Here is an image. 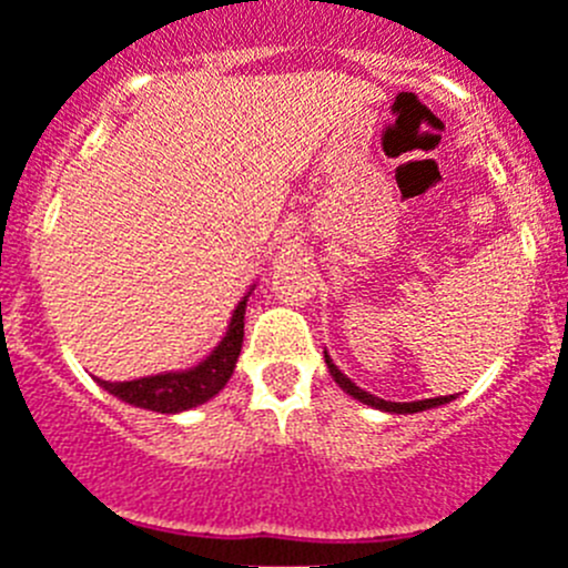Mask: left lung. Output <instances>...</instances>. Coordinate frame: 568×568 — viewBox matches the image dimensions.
Here are the masks:
<instances>
[{
  "label": "left lung",
  "mask_w": 568,
  "mask_h": 568,
  "mask_svg": "<svg viewBox=\"0 0 568 568\" xmlns=\"http://www.w3.org/2000/svg\"><path fill=\"white\" fill-rule=\"evenodd\" d=\"M325 364L327 369H331V375L336 378V384L342 386L347 395H353L356 400H362V404L367 406H375V409H384V412H397V415H412V412H423V409H434V406L439 404H448V400H454V395H443V397H428V400H415V404H392V400H381V397L369 395V392H364L362 386H356L353 381L347 378V375L342 373V369L336 367V364L331 362V356L325 353Z\"/></svg>",
  "instance_id": "1"
}]
</instances>
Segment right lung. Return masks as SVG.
<instances>
[{
    "mask_svg": "<svg viewBox=\"0 0 568 568\" xmlns=\"http://www.w3.org/2000/svg\"><path fill=\"white\" fill-rule=\"evenodd\" d=\"M243 314H246V296L232 314L224 342L212 349L199 367L184 369V373L148 375V378L140 381H116V384L100 381V386L109 389L114 397H120V400H125V404L162 412V415H176V412L204 404V400H210L212 395H219L224 389L232 369H235L243 344Z\"/></svg>",
    "mask_w": 568,
    "mask_h": 568,
    "instance_id": "1",
    "label": "right lung"
}]
</instances>
